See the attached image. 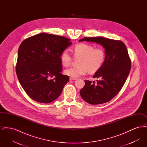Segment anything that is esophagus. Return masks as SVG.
I'll list each match as a JSON object with an SVG mask.
<instances>
[{"label": "esophagus", "instance_id": "esophagus-1", "mask_svg": "<svg viewBox=\"0 0 147 147\" xmlns=\"http://www.w3.org/2000/svg\"><path fill=\"white\" fill-rule=\"evenodd\" d=\"M76 79H77V78H72V77H70L69 78V80H75Z\"/></svg>", "mask_w": 147, "mask_h": 147}]
</instances>
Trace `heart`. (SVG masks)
<instances>
[{
    "label": "heart",
    "instance_id": "obj_1",
    "mask_svg": "<svg viewBox=\"0 0 147 147\" xmlns=\"http://www.w3.org/2000/svg\"><path fill=\"white\" fill-rule=\"evenodd\" d=\"M74 57L79 58L78 65L72 67L64 70V73L76 78L85 74L88 71L94 73L99 70L105 62L106 53L102 48H95L94 46L86 43L76 45L72 50ZM61 61L64 66L70 65L72 57L68 49H64L61 55Z\"/></svg>",
    "mask_w": 147,
    "mask_h": 147
}]
</instances>
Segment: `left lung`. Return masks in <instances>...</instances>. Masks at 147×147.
Instances as JSON below:
<instances>
[{"mask_svg": "<svg viewBox=\"0 0 147 147\" xmlns=\"http://www.w3.org/2000/svg\"><path fill=\"white\" fill-rule=\"evenodd\" d=\"M95 42L105 49L106 59L102 67L93 78L97 83L85 80V86L80 91L84 101L91 105L107 102L114 98L126 82L131 68V61L126 45L119 40L104 37H84L80 41Z\"/></svg>", "mask_w": 147, "mask_h": 147, "instance_id": "left-lung-1", "label": "left lung"}]
</instances>
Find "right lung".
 <instances>
[{
  "label": "right lung",
  "instance_id": "obj_1",
  "mask_svg": "<svg viewBox=\"0 0 147 147\" xmlns=\"http://www.w3.org/2000/svg\"><path fill=\"white\" fill-rule=\"evenodd\" d=\"M61 36L41 33L21 42L16 74L26 93L37 102L47 104L59 97L69 77L62 71L61 55L72 43ZM54 77L51 80L50 77Z\"/></svg>",
  "mask_w": 147,
  "mask_h": 147
}]
</instances>
